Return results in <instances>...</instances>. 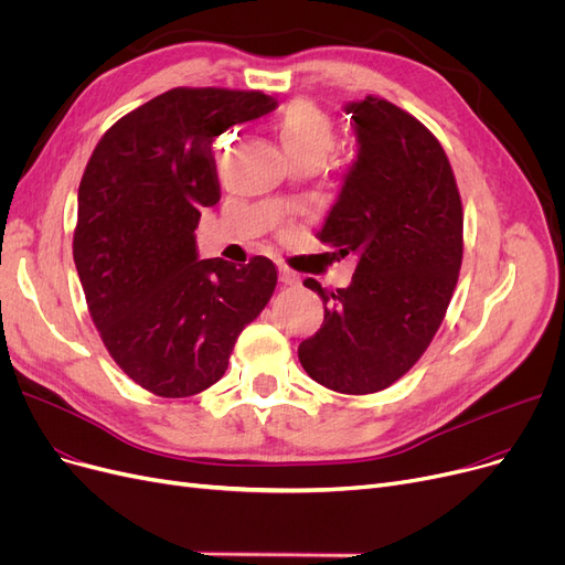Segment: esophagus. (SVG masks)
<instances>
[{"instance_id":"34e87169","label":"esophagus","mask_w":565,"mask_h":565,"mask_svg":"<svg viewBox=\"0 0 565 565\" xmlns=\"http://www.w3.org/2000/svg\"><path fill=\"white\" fill-rule=\"evenodd\" d=\"M279 279L286 286H298L300 284V275H296V271L288 269V267H279Z\"/></svg>"}]
</instances>
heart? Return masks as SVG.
<instances>
[{"instance_id":"obj_1","label":"heart","mask_w":565,"mask_h":565,"mask_svg":"<svg viewBox=\"0 0 565 565\" xmlns=\"http://www.w3.org/2000/svg\"><path fill=\"white\" fill-rule=\"evenodd\" d=\"M277 135L290 160L319 158L323 160L335 146V125L317 104L298 99L290 102L277 122Z\"/></svg>"}]
</instances>
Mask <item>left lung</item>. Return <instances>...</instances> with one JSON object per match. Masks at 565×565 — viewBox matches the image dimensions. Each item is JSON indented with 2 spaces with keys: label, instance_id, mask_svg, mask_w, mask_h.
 <instances>
[{
  "label": "left lung",
  "instance_id": "1",
  "mask_svg": "<svg viewBox=\"0 0 565 565\" xmlns=\"http://www.w3.org/2000/svg\"><path fill=\"white\" fill-rule=\"evenodd\" d=\"M359 158L319 239L356 254L347 288L321 296L323 326L298 347L311 380L365 395L388 388L424 356L440 328L463 260V206L440 141L395 104H347Z\"/></svg>",
  "mask_w": 565,
  "mask_h": 565
}]
</instances>
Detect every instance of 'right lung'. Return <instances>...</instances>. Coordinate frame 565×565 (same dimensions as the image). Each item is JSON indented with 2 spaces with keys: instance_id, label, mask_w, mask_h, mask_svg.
Returning <instances> with one entry per match:
<instances>
[{
  "instance_id": "right-lung-1",
  "label": "right lung",
  "mask_w": 565,
  "mask_h": 565,
  "mask_svg": "<svg viewBox=\"0 0 565 565\" xmlns=\"http://www.w3.org/2000/svg\"><path fill=\"white\" fill-rule=\"evenodd\" d=\"M277 107L260 90L172 88L104 132L78 185L74 263L111 359L160 398L216 384L277 267L198 258L195 227L221 200L212 143Z\"/></svg>"
}]
</instances>
